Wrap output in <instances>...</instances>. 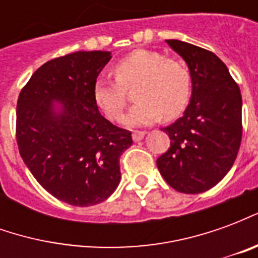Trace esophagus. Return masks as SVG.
<instances>
[{"mask_svg": "<svg viewBox=\"0 0 258 258\" xmlns=\"http://www.w3.org/2000/svg\"><path fill=\"white\" fill-rule=\"evenodd\" d=\"M144 137H145V133H144V131H135V133H133V140H134L135 142L142 141L144 140Z\"/></svg>", "mask_w": 258, "mask_h": 258, "instance_id": "34e87169", "label": "esophagus"}]
</instances>
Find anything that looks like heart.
Segmentation results:
<instances>
[{"label": "heart", "instance_id": "1", "mask_svg": "<svg viewBox=\"0 0 258 258\" xmlns=\"http://www.w3.org/2000/svg\"><path fill=\"white\" fill-rule=\"evenodd\" d=\"M116 80L102 77L94 84V101L110 120L121 118L127 105L125 90L134 88L137 103L124 117L128 127H144L182 113L190 96L192 79L188 68L162 53L138 49L114 64Z\"/></svg>", "mask_w": 258, "mask_h": 258}]
</instances>
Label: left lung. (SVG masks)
<instances>
[{
  "label": "left lung",
  "instance_id": "obj_1",
  "mask_svg": "<svg viewBox=\"0 0 258 258\" xmlns=\"http://www.w3.org/2000/svg\"><path fill=\"white\" fill-rule=\"evenodd\" d=\"M184 59L192 95L182 117L164 128L170 148L157 168L170 186L182 194H202L232 167L242 141V95L217 55L179 40H166Z\"/></svg>",
  "mask_w": 258,
  "mask_h": 258
}]
</instances>
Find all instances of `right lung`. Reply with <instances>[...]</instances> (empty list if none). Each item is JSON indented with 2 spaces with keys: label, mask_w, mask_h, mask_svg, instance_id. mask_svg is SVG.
Segmentation results:
<instances>
[{
  "label": "right lung",
  "mask_w": 258,
  "mask_h": 258,
  "mask_svg": "<svg viewBox=\"0 0 258 258\" xmlns=\"http://www.w3.org/2000/svg\"><path fill=\"white\" fill-rule=\"evenodd\" d=\"M109 51H79L44 63L20 91L16 140L42 188L72 206H94L118 186L131 133L102 116L94 84Z\"/></svg>",
  "instance_id": "obj_1"
}]
</instances>
